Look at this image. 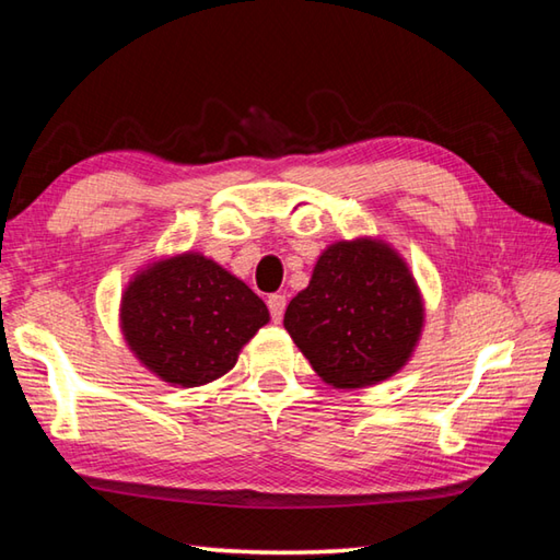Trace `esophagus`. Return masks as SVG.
Segmentation results:
<instances>
[{"label": "esophagus", "instance_id": "1", "mask_svg": "<svg viewBox=\"0 0 560 560\" xmlns=\"http://www.w3.org/2000/svg\"><path fill=\"white\" fill-rule=\"evenodd\" d=\"M267 306L271 313V320L279 323L283 318V311H287V296H283V293H271Z\"/></svg>", "mask_w": 560, "mask_h": 560}]
</instances>
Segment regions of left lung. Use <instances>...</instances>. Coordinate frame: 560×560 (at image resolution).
<instances>
[{"mask_svg":"<svg viewBox=\"0 0 560 560\" xmlns=\"http://www.w3.org/2000/svg\"><path fill=\"white\" fill-rule=\"evenodd\" d=\"M423 320V296L401 254L380 237H358L320 252L283 328L325 384L362 389L406 368Z\"/></svg>","mask_w":560,"mask_h":560,"instance_id":"8db88e82","label":"left lung"}]
</instances>
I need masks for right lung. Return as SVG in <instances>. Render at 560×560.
Masks as SVG:
<instances>
[{
  "instance_id": "add662e5",
  "label": "right lung",
  "mask_w": 560,
  "mask_h": 560,
  "mask_svg": "<svg viewBox=\"0 0 560 560\" xmlns=\"http://www.w3.org/2000/svg\"><path fill=\"white\" fill-rule=\"evenodd\" d=\"M267 323L257 293L200 252L147 264L119 301L127 348L161 382L186 389L228 374Z\"/></svg>"
}]
</instances>
